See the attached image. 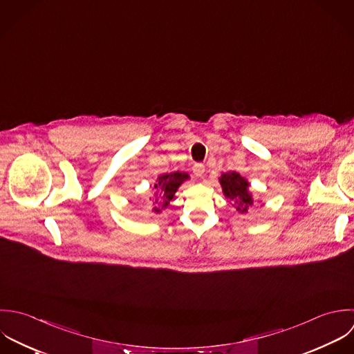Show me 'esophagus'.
<instances>
[{
	"mask_svg": "<svg viewBox=\"0 0 354 354\" xmlns=\"http://www.w3.org/2000/svg\"><path fill=\"white\" fill-rule=\"evenodd\" d=\"M193 172H194V175L201 176V175L205 172V167H204V164H201V162L194 164V167H193Z\"/></svg>",
	"mask_w": 354,
	"mask_h": 354,
	"instance_id": "1",
	"label": "esophagus"
}]
</instances>
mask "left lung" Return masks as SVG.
I'll list each match as a JSON object with an SVG mask.
<instances>
[{
	"mask_svg": "<svg viewBox=\"0 0 354 354\" xmlns=\"http://www.w3.org/2000/svg\"><path fill=\"white\" fill-rule=\"evenodd\" d=\"M219 182L222 185L226 198L234 201L236 209L239 212H247V209L254 203L251 198V194L248 193L250 183L244 178H241L240 174L234 171L223 174L219 178Z\"/></svg>",
	"mask_w": 354,
	"mask_h": 354,
	"instance_id": "obj_1",
	"label": "left lung"
}]
</instances>
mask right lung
<instances>
[{
    "label": "right lung",
    "instance_id": "1",
    "mask_svg": "<svg viewBox=\"0 0 354 354\" xmlns=\"http://www.w3.org/2000/svg\"><path fill=\"white\" fill-rule=\"evenodd\" d=\"M186 179H189V175L185 174V172H172V174L161 175L158 178L157 183L154 185V189L157 190L158 198H156L154 203H153V205H154L153 211L160 212L162 208L168 207L169 201L174 198V194L179 187V185ZM157 203L162 205L161 209L156 207Z\"/></svg>",
    "mask_w": 354,
    "mask_h": 354
}]
</instances>
